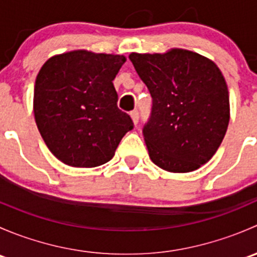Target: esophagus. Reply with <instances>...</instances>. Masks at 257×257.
<instances>
[{"label":"esophagus","instance_id":"34e87169","mask_svg":"<svg viewBox=\"0 0 257 257\" xmlns=\"http://www.w3.org/2000/svg\"><path fill=\"white\" fill-rule=\"evenodd\" d=\"M131 116H132V119H133L134 124H138V121H139V112H138V110H133V112H131Z\"/></svg>","mask_w":257,"mask_h":257}]
</instances>
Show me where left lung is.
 I'll use <instances>...</instances> for the list:
<instances>
[{"mask_svg": "<svg viewBox=\"0 0 257 257\" xmlns=\"http://www.w3.org/2000/svg\"><path fill=\"white\" fill-rule=\"evenodd\" d=\"M153 104L143 126L152 162L172 173H188L211 159L229 125V90L216 64L200 54L172 49L132 53Z\"/></svg>", "mask_w": 257, "mask_h": 257, "instance_id": "obj_1", "label": "left lung"}]
</instances>
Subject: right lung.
<instances>
[{
  "label": "right lung",
  "mask_w": 257,
  "mask_h": 257,
  "mask_svg": "<svg viewBox=\"0 0 257 257\" xmlns=\"http://www.w3.org/2000/svg\"><path fill=\"white\" fill-rule=\"evenodd\" d=\"M123 56L73 51L49 58L35 84V118L52 154L77 168L109 162L134 128L116 105L113 79Z\"/></svg>",
  "instance_id": "add662e5"
}]
</instances>
